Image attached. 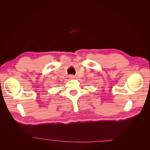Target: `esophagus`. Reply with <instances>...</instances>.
<instances>
[{
	"label": "esophagus",
	"instance_id": "34e87169",
	"mask_svg": "<svg viewBox=\"0 0 150 150\" xmlns=\"http://www.w3.org/2000/svg\"><path fill=\"white\" fill-rule=\"evenodd\" d=\"M69 78H70V79H74L75 77H74V75H72V74H70L69 76Z\"/></svg>",
	"mask_w": 150,
	"mask_h": 150
}]
</instances>
